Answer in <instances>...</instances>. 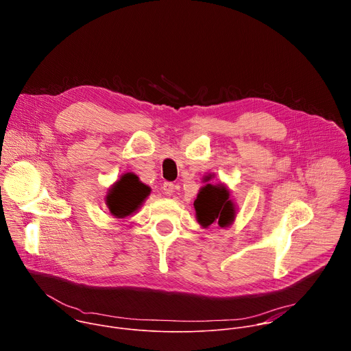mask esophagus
<instances>
[{"label":"esophagus","mask_w":351,"mask_h":351,"mask_svg":"<svg viewBox=\"0 0 351 351\" xmlns=\"http://www.w3.org/2000/svg\"><path fill=\"white\" fill-rule=\"evenodd\" d=\"M173 191H175V186H173V183H171V182H165V183L162 184V193H164L165 195H172V194H173Z\"/></svg>","instance_id":"esophagus-1"}]
</instances>
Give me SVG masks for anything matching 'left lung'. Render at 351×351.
<instances>
[{"label":"left lung","instance_id":"8db88e82","mask_svg":"<svg viewBox=\"0 0 351 351\" xmlns=\"http://www.w3.org/2000/svg\"><path fill=\"white\" fill-rule=\"evenodd\" d=\"M214 178V173L204 176L203 182L206 184L198 190L197 198L194 199L193 207L195 211V219L199 226L207 229L213 223L221 228H229L237 214L236 204L230 197V190L226 184L208 183Z\"/></svg>","mask_w":351,"mask_h":351}]
</instances>
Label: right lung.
Here are the masks:
<instances>
[{
    "label": "right lung",
    "mask_w": 351,
    "mask_h": 351,
    "mask_svg": "<svg viewBox=\"0 0 351 351\" xmlns=\"http://www.w3.org/2000/svg\"><path fill=\"white\" fill-rule=\"evenodd\" d=\"M152 193L133 172L123 173L107 191L106 204L115 218H126L137 213L145 198Z\"/></svg>",
    "instance_id": "add662e5"
}]
</instances>
